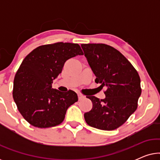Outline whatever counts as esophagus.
Instances as JSON below:
<instances>
[{"mask_svg":"<svg viewBox=\"0 0 160 160\" xmlns=\"http://www.w3.org/2000/svg\"><path fill=\"white\" fill-rule=\"evenodd\" d=\"M78 100H82L84 98V95H83L82 94H81V93H78Z\"/></svg>","mask_w":160,"mask_h":160,"instance_id":"34e87169","label":"esophagus"}]
</instances>
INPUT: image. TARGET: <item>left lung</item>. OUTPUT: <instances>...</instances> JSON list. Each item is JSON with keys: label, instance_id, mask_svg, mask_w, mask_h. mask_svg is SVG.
<instances>
[{"label": "left lung", "instance_id": "1", "mask_svg": "<svg viewBox=\"0 0 160 160\" xmlns=\"http://www.w3.org/2000/svg\"><path fill=\"white\" fill-rule=\"evenodd\" d=\"M89 66L100 83L106 98L87 96L92 108L84 113L87 124L102 130H113L126 122L138 108L141 78L130 61L119 51L105 43H82Z\"/></svg>", "mask_w": 160, "mask_h": 160}]
</instances>
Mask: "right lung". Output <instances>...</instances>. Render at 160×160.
<instances>
[{
  "instance_id": "obj_1",
  "label": "right lung",
  "mask_w": 160,
  "mask_h": 160,
  "mask_svg": "<svg viewBox=\"0 0 160 160\" xmlns=\"http://www.w3.org/2000/svg\"><path fill=\"white\" fill-rule=\"evenodd\" d=\"M82 54L78 43L58 42L39 46L25 57L15 74L13 98L28 123L48 128L63 122L68 107L78 101L77 94L62 92L52 84L68 59Z\"/></svg>"
}]
</instances>
